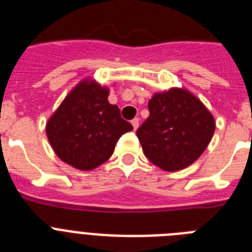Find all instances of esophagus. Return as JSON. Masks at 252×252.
<instances>
[{
    "mask_svg": "<svg viewBox=\"0 0 252 252\" xmlns=\"http://www.w3.org/2000/svg\"><path fill=\"white\" fill-rule=\"evenodd\" d=\"M131 125H132L133 130H137V127H139V119H133L131 121Z\"/></svg>",
    "mask_w": 252,
    "mask_h": 252,
    "instance_id": "esophagus-1",
    "label": "esophagus"
}]
</instances>
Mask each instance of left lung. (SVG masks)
Returning <instances> with one entry per match:
<instances>
[{
	"label": "left lung",
	"instance_id": "1",
	"mask_svg": "<svg viewBox=\"0 0 252 252\" xmlns=\"http://www.w3.org/2000/svg\"><path fill=\"white\" fill-rule=\"evenodd\" d=\"M149 112L136 135L146 158L162 170L177 171L193 164L215 133L212 113L186 88L154 93Z\"/></svg>",
	"mask_w": 252,
	"mask_h": 252
}]
</instances>
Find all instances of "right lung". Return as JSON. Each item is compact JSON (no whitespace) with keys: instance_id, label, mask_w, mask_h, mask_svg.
I'll return each mask as SVG.
<instances>
[{"instance_id":"right-lung-1","label":"right lung","mask_w":252,"mask_h":252,"mask_svg":"<svg viewBox=\"0 0 252 252\" xmlns=\"http://www.w3.org/2000/svg\"><path fill=\"white\" fill-rule=\"evenodd\" d=\"M110 90L86 78L66 94L46 122V136L60 160L92 170L110 159L116 142L132 130L120 108L108 102Z\"/></svg>"}]
</instances>
